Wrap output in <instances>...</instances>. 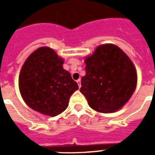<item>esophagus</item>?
Masks as SVG:
<instances>
[{
  "instance_id": "1",
  "label": "esophagus",
  "mask_w": 155,
  "mask_h": 155,
  "mask_svg": "<svg viewBox=\"0 0 155 155\" xmlns=\"http://www.w3.org/2000/svg\"><path fill=\"white\" fill-rule=\"evenodd\" d=\"M76 82H77L78 86H79V88H81V80H78V81H76Z\"/></svg>"
}]
</instances>
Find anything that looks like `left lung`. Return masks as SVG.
<instances>
[{
  "label": "left lung",
  "mask_w": 155,
  "mask_h": 155,
  "mask_svg": "<svg viewBox=\"0 0 155 155\" xmlns=\"http://www.w3.org/2000/svg\"><path fill=\"white\" fill-rule=\"evenodd\" d=\"M81 92L93 110L112 113L123 107L136 88L137 74L130 59L112 44L100 45L85 59Z\"/></svg>",
  "instance_id": "left-lung-1"
}]
</instances>
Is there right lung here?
<instances>
[{"instance_id": "right-lung-1", "label": "right lung", "mask_w": 155, "mask_h": 155, "mask_svg": "<svg viewBox=\"0 0 155 155\" xmlns=\"http://www.w3.org/2000/svg\"><path fill=\"white\" fill-rule=\"evenodd\" d=\"M63 59L49 47L37 49L29 56L19 76L23 100L32 110L56 116L66 110L77 83L63 69Z\"/></svg>"}]
</instances>
